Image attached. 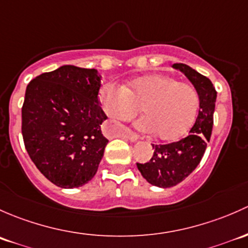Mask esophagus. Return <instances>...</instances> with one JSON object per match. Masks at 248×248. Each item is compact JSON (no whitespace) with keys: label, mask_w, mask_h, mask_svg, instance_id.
<instances>
[{"label":"esophagus","mask_w":248,"mask_h":248,"mask_svg":"<svg viewBox=\"0 0 248 248\" xmlns=\"http://www.w3.org/2000/svg\"><path fill=\"white\" fill-rule=\"evenodd\" d=\"M123 137H125V139H127V140H129V141H131V142H136L137 140L140 139L139 135L134 134V132L129 131V130H127V131H125V132H124V134H123Z\"/></svg>","instance_id":"esophagus-1"}]
</instances>
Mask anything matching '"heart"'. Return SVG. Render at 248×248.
I'll list each match as a JSON object with an SVG mask.
<instances>
[{"label": "heart", "mask_w": 248, "mask_h": 248, "mask_svg": "<svg viewBox=\"0 0 248 248\" xmlns=\"http://www.w3.org/2000/svg\"><path fill=\"white\" fill-rule=\"evenodd\" d=\"M100 99L107 116L116 121L132 118L141 107L144 116L136 122L137 129L166 142L177 141L188 131L201 103L192 85L162 74L137 78L124 87L105 83Z\"/></svg>", "instance_id": "b5f03b06"}]
</instances>
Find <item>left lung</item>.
I'll use <instances>...</instances> for the list:
<instances>
[{
    "instance_id": "8db88e82",
    "label": "left lung",
    "mask_w": 248,
    "mask_h": 248,
    "mask_svg": "<svg viewBox=\"0 0 248 248\" xmlns=\"http://www.w3.org/2000/svg\"><path fill=\"white\" fill-rule=\"evenodd\" d=\"M173 68L181 71L200 94V111L190 134L180 141L168 144H152V159L137 163L142 177L152 185L167 188L175 186L187 178L200 165L206 143L210 141L214 124L216 93L208 78L183 63H174Z\"/></svg>"
}]
</instances>
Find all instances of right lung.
Returning <instances> with one entry per match:
<instances>
[{
    "label": "right lung",
    "mask_w": 248,
    "mask_h": 248,
    "mask_svg": "<svg viewBox=\"0 0 248 248\" xmlns=\"http://www.w3.org/2000/svg\"><path fill=\"white\" fill-rule=\"evenodd\" d=\"M96 69L63 65L29 83L22 106V137L31 160L62 188L93 179L108 143L107 117L99 105Z\"/></svg>",
    "instance_id": "add662e5"
}]
</instances>
